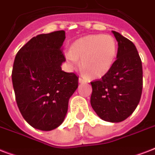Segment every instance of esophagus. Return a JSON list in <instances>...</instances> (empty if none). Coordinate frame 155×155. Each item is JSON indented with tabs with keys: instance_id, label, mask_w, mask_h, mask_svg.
<instances>
[{
	"instance_id": "obj_1",
	"label": "esophagus",
	"mask_w": 155,
	"mask_h": 155,
	"mask_svg": "<svg viewBox=\"0 0 155 155\" xmlns=\"http://www.w3.org/2000/svg\"><path fill=\"white\" fill-rule=\"evenodd\" d=\"M79 82H80V83H85V82H87V80H86L85 78L82 77V76H80V77L79 78Z\"/></svg>"
}]
</instances>
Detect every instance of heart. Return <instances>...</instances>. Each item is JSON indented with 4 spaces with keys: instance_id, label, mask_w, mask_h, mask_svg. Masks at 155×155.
I'll list each match as a JSON object with an SVG mask.
<instances>
[{
    "instance_id": "b5f03b06",
    "label": "heart",
    "mask_w": 155,
    "mask_h": 155,
    "mask_svg": "<svg viewBox=\"0 0 155 155\" xmlns=\"http://www.w3.org/2000/svg\"><path fill=\"white\" fill-rule=\"evenodd\" d=\"M117 54L115 38L108 35H93L76 40L66 53L71 67L81 63L83 71L91 76L101 78L110 71Z\"/></svg>"
}]
</instances>
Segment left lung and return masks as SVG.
<instances>
[{
  "label": "left lung",
  "instance_id": "left-lung-1",
  "mask_svg": "<svg viewBox=\"0 0 155 155\" xmlns=\"http://www.w3.org/2000/svg\"><path fill=\"white\" fill-rule=\"evenodd\" d=\"M118 42L117 60L101 80L91 82V105L102 120L120 122L137 108L142 92V65L130 40L113 31Z\"/></svg>",
  "mask_w": 155,
  "mask_h": 155
}]
</instances>
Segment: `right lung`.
<instances>
[{"mask_svg":"<svg viewBox=\"0 0 155 155\" xmlns=\"http://www.w3.org/2000/svg\"><path fill=\"white\" fill-rule=\"evenodd\" d=\"M65 31L32 38L16 54L12 81L23 118L32 127L50 131L63 123L78 76L62 71Z\"/></svg>","mask_w":155,"mask_h":155,"instance_id":"add662e5","label":"right lung"}]
</instances>
